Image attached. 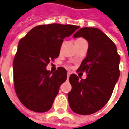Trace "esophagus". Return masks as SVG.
<instances>
[{
	"instance_id": "1",
	"label": "esophagus",
	"mask_w": 129,
	"mask_h": 129,
	"mask_svg": "<svg viewBox=\"0 0 129 129\" xmlns=\"http://www.w3.org/2000/svg\"><path fill=\"white\" fill-rule=\"evenodd\" d=\"M70 75H71V72H67V77H69Z\"/></svg>"
}]
</instances>
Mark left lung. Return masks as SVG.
<instances>
[{"label":"left lung","instance_id":"1","mask_svg":"<svg viewBox=\"0 0 129 129\" xmlns=\"http://www.w3.org/2000/svg\"><path fill=\"white\" fill-rule=\"evenodd\" d=\"M73 37L88 41L86 57L77 71L86 72L87 76L79 80L75 74L70 75L68 100L75 113L88 115L99 111L110 99L120 77V57L114 42L97 28H81Z\"/></svg>","mask_w":129,"mask_h":129}]
</instances>
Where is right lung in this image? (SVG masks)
Instances as JSON below:
<instances>
[{"instance_id": "add662e5", "label": "right lung", "mask_w": 129, "mask_h": 129, "mask_svg": "<svg viewBox=\"0 0 129 129\" xmlns=\"http://www.w3.org/2000/svg\"><path fill=\"white\" fill-rule=\"evenodd\" d=\"M78 28L52 23L34 27L21 38L13 61L14 86L21 103L35 112L49 111L67 78L63 67L52 72L46 66L59 56L63 39Z\"/></svg>"}]
</instances>
